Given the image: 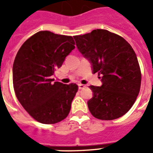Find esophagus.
Here are the masks:
<instances>
[{
	"mask_svg": "<svg viewBox=\"0 0 153 153\" xmlns=\"http://www.w3.org/2000/svg\"><path fill=\"white\" fill-rule=\"evenodd\" d=\"M86 86H85L84 84H82V83H79V89H83Z\"/></svg>",
	"mask_w": 153,
	"mask_h": 153,
	"instance_id": "esophagus-1",
	"label": "esophagus"
}]
</instances>
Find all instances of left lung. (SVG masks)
<instances>
[{"instance_id":"8db88e82","label":"left lung","mask_w":153,"mask_h":153,"mask_svg":"<svg viewBox=\"0 0 153 153\" xmlns=\"http://www.w3.org/2000/svg\"><path fill=\"white\" fill-rule=\"evenodd\" d=\"M74 38L78 50L91 63L93 73L101 75L102 86H89L93 94L88 101L91 114L103 120L121 117L134 105L141 85L134 49L122 37L105 29Z\"/></svg>"}]
</instances>
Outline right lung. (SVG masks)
<instances>
[{
	"mask_svg": "<svg viewBox=\"0 0 153 153\" xmlns=\"http://www.w3.org/2000/svg\"><path fill=\"white\" fill-rule=\"evenodd\" d=\"M74 47L70 36L40 31L25 41L17 52L13 64L15 95L37 121L56 124L69 115L78 85L53 83L51 76Z\"/></svg>",
	"mask_w": 153,
	"mask_h": 153,
	"instance_id": "1",
	"label": "right lung"
}]
</instances>
